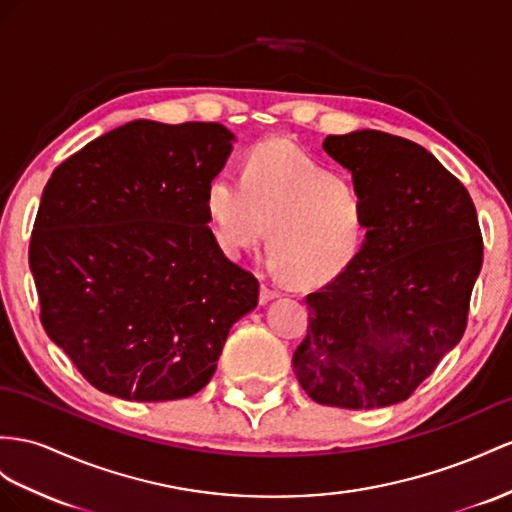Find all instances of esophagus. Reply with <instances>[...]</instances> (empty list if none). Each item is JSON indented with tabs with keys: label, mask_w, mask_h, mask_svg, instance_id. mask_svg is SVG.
<instances>
[{
	"label": "esophagus",
	"mask_w": 512,
	"mask_h": 512,
	"mask_svg": "<svg viewBox=\"0 0 512 512\" xmlns=\"http://www.w3.org/2000/svg\"><path fill=\"white\" fill-rule=\"evenodd\" d=\"M277 296H279L277 287H272V285H268V283H261V292H259V303H261V305H266L268 300L277 298Z\"/></svg>",
	"instance_id": "34e87169"
}]
</instances>
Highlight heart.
I'll return each mask as SVG.
<instances>
[{"label":"heart","instance_id":"obj_1","mask_svg":"<svg viewBox=\"0 0 512 512\" xmlns=\"http://www.w3.org/2000/svg\"><path fill=\"white\" fill-rule=\"evenodd\" d=\"M216 238L229 255L264 240L296 285H320L342 274L359 253L365 201L355 183L335 177L287 140L257 147L244 177L220 173L207 188Z\"/></svg>","mask_w":512,"mask_h":512}]
</instances>
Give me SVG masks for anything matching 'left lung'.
Returning <instances> with one entry per match:
<instances>
[{"label":"left lung","instance_id":"obj_1","mask_svg":"<svg viewBox=\"0 0 512 512\" xmlns=\"http://www.w3.org/2000/svg\"><path fill=\"white\" fill-rule=\"evenodd\" d=\"M365 201V242L307 294L294 372L311 400L381 409L411 398L467 329L482 235L467 188L417 142L376 129L326 136Z\"/></svg>","mask_w":512,"mask_h":512}]
</instances>
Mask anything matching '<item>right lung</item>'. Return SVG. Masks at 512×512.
Masks as SVG:
<instances>
[{
	"mask_svg": "<svg viewBox=\"0 0 512 512\" xmlns=\"http://www.w3.org/2000/svg\"><path fill=\"white\" fill-rule=\"evenodd\" d=\"M233 134L220 123L131 121L67 157L30 240L41 322L110 396H194L216 372L259 281L222 253L207 188Z\"/></svg>",
	"mask_w": 512,
	"mask_h": 512,
	"instance_id": "obj_1",
	"label": "right lung"
}]
</instances>
